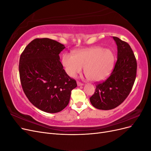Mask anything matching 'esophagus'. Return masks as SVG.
<instances>
[{
  "mask_svg": "<svg viewBox=\"0 0 151 151\" xmlns=\"http://www.w3.org/2000/svg\"><path fill=\"white\" fill-rule=\"evenodd\" d=\"M77 86H83V84L82 83H81V82H79V81H77Z\"/></svg>",
  "mask_w": 151,
  "mask_h": 151,
  "instance_id": "1",
  "label": "esophagus"
}]
</instances>
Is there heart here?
I'll list each match as a JSON object with an SVG mask.
<instances>
[{"label":"heart","instance_id":"obj_1","mask_svg":"<svg viewBox=\"0 0 151 151\" xmlns=\"http://www.w3.org/2000/svg\"><path fill=\"white\" fill-rule=\"evenodd\" d=\"M62 62L70 77H76L84 68L87 78L99 82L106 79L110 74L115 63V55L110 50L94 47L78 50L73 55L63 53Z\"/></svg>","mask_w":151,"mask_h":151}]
</instances>
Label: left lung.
I'll return each instance as SVG.
<instances>
[{"label": "left lung", "instance_id": "8db88e82", "mask_svg": "<svg viewBox=\"0 0 151 151\" xmlns=\"http://www.w3.org/2000/svg\"><path fill=\"white\" fill-rule=\"evenodd\" d=\"M117 60L112 72L102 83L96 85L90 101L96 108L109 110L119 106L129 95L137 74V60L130 45L115 36Z\"/></svg>", "mask_w": 151, "mask_h": 151}]
</instances>
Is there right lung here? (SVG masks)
<instances>
[{
    "label": "right lung",
    "mask_w": 151,
    "mask_h": 151,
    "mask_svg": "<svg viewBox=\"0 0 151 151\" xmlns=\"http://www.w3.org/2000/svg\"><path fill=\"white\" fill-rule=\"evenodd\" d=\"M65 47L55 40L36 38L21 55L19 71L22 89L29 101L45 112L61 111L77 87L67 75L59 54Z\"/></svg>",
    "instance_id": "right-lung-1"
}]
</instances>
